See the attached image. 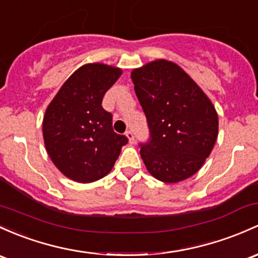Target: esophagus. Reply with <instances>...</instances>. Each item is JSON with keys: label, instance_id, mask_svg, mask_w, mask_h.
Segmentation results:
<instances>
[{"label": "esophagus", "instance_id": "34e87169", "mask_svg": "<svg viewBox=\"0 0 258 258\" xmlns=\"http://www.w3.org/2000/svg\"><path fill=\"white\" fill-rule=\"evenodd\" d=\"M125 135L126 137H128V139H129V143L132 144H135V137H134V133L132 132V130H126L125 132Z\"/></svg>", "mask_w": 258, "mask_h": 258}]
</instances>
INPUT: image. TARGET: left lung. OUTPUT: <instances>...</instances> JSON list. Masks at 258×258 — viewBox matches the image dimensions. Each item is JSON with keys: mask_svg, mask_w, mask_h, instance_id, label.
Here are the masks:
<instances>
[{"mask_svg": "<svg viewBox=\"0 0 258 258\" xmlns=\"http://www.w3.org/2000/svg\"><path fill=\"white\" fill-rule=\"evenodd\" d=\"M149 128L140 155L155 178L177 183L203 166L218 138V114L198 85L176 63L157 60L133 70Z\"/></svg>", "mask_w": 258, "mask_h": 258, "instance_id": "obj_1", "label": "left lung"}]
</instances>
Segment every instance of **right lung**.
Masks as SVG:
<instances>
[{
	"mask_svg": "<svg viewBox=\"0 0 258 258\" xmlns=\"http://www.w3.org/2000/svg\"><path fill=\"white\" fill-rule=\"evenodd\" d=\"M121 71L88 63L75 71L49 104L43 137L51 161L69 178L90 183L110 172L128 144L113 130V115L102 107Z\"/></svg>",
	"mask_w": 258,
	"mask_h": 258,
	"instance_id": "add662e5",
	"label": "right lung"
}]
</instances>
